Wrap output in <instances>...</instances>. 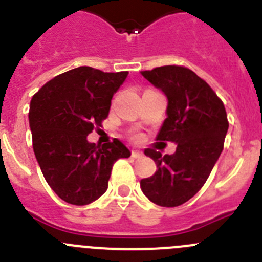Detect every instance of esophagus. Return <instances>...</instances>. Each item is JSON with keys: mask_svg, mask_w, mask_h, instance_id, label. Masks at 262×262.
<instances>
[{"mask_svg": "<svg viewBox=\"0 0 262 262\" xmlns=\"http://www.w3.org/2000/svg\"><path fill=\"white\" fill-rule=\"evenodd\" d=\"M131 156H133L134 159H140V157H143V154L140 151H135V149H134V151L131 152Z\"/></svg>", "mask_w": 262, "mask_h": 262, "instance_id": "obj_1", "label": "esophagus"}]
</instances>
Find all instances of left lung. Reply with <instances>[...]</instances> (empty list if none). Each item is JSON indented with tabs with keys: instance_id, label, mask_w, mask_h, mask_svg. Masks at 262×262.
<instances>
[{
	"instance_id": "obj_1",
	"label": "left lung",
	"mask_w": 262,
	"mask_h": 262,
	"mask_svg": "<svg viewBox=\"0 0 262 262\" xmlns=\"http://www.w3.org/2000/svg\"><path fill=\"white\" fill-rule=\"evenodd\" d=\"M142 75L168 98L156 140L172 142L177 148L164 156L145 149L157 170L143 178L140 187L156 205L176 207L200 191L221 156L228 131L226 108L210 85L185 67H159Z\"/></svg>"
}]
</instances>
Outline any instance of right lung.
<instances>
[{"label":"right lung","mask_w":262,"mask_h":262,"mask_svg":"<svg viewBox=\"0 0 262 262\" xmlns=\"http://www.w3.org/2000/svg\"><path fill=\"white\" fill-rule=\"evenodd\" d=\"M127 75L78 67L53 77L32 97L29 122L36 161L51 189L71 205L98 200L115 161L131 155L118 139L102 147L86 139L107 118L111 98Z\"/></svg>","instance_id":"add662e5"}]
</instances>
